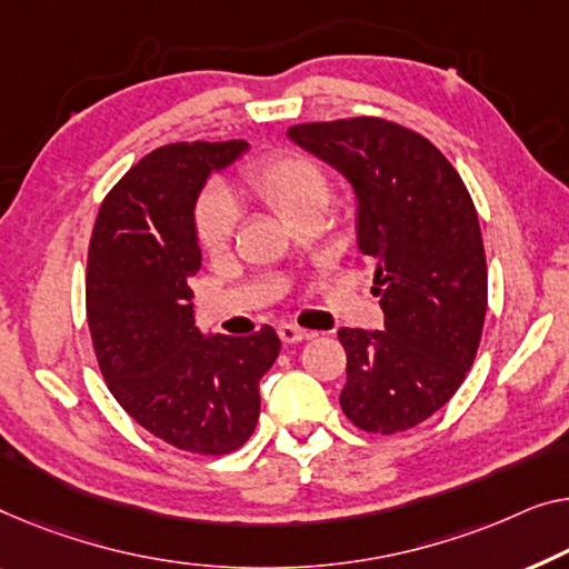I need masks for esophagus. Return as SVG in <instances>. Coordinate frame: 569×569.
<instances>
[{"label":"esophagus","mask_w":569,"mask_h":569,"mask_svg":"<svg viewBox=\"0 0 569 569\" xmlns=\"http://www.w3.org/2000/svg\"><path fill=\"white\" fill-rule=\"evenodd\" d=\"M278 337H281L286 345H296V342H301V339L313 337V332H307V329H299L293 325H281L278 327Z\"/></svg>","instance_id":"esophagus-1"}]
</instances>
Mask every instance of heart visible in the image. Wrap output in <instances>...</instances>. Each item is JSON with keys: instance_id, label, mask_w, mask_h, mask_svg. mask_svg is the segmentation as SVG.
<instances>
[{"instance_id": "b5f03b06", "label": "heart", "mask_w": 569, "mask_h": 569, "mask_svg": "<svg viewBox=\"0 0 569 569\" xmlns=\"http://www.w3.org/2000/svg\"><path fill=\"white\" fill-rule=\"evenodd\" d=\"M244 186L256 199L276 211L283 224L307 211H321L329 199V181L317 160L301 152H283L244 173ZM197 240L207 252H222L232 242L237 207L222 191H207L193 209Z\"/></svg>"}]
</instances>
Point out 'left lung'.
Returning a JSON list of instances; mask_svg holds the SVG:
<instances>
[{
  "mask_svg": "<svg viewBox=\"0 0 569 569\" xmlns=\"http://www.w3.org/2000/svg\"><path fill=\"white\" fill-rule=\"evenodd\" d=\"M288 140L352 186L358 248L376 260L383 329H339L355 427L396 435L455 396L478 352L488 268L478 211L427 138L378 117L296 124Z\"/></svg>",
  "mask_w": 569,
  "mask_h": 569,
  "instance_id": "1",
  "label": "left lung"
}]
</instances>
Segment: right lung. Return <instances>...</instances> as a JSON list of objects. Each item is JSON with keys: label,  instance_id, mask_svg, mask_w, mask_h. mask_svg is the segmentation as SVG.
<instances>
[{"label": "right lung", "instance_id": "right-lung-1", "mask_svg": "<svg viewBox=\"0 0 569 569\" xmlns=\"http://www.w3.org/2000/svg\"><path fill=\"white\" fill-rule=\"evenodd\" d=\"M248 148L173 142L148 152L101 201L89 244L87 317L109 391L142 429L197 455L248 442L260 378L281 352L273 327L227 337L193 325V209L209 176Z\"/></svg>", "mask_w": 569, "mask_h": 569}]
</instances>
